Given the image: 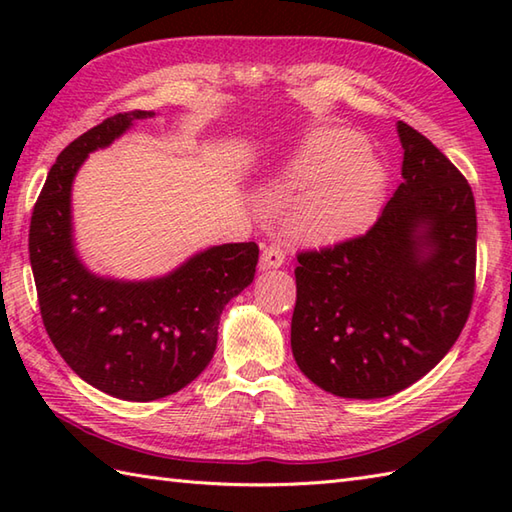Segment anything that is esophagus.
<instances>
[{"label": "esophagus", "instance_id": "obj_1", "mask_svg": "<svg viewBox=\"0 0 512 512\" xmlns=\"http://www.w3.org/2000/svg\"><path fill=\"white\" fill-rule=\"evenodd\" d=\"M286 262V253L279 244H270L262 250V259H259V268L270 270V268H279Z\"/></svg>", "mask_w": 512, "mask_h": 512}]
</instances>
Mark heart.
Masks as SVG:
<instances>
[{
    "label": "heart",
    "instance_id": "obj_1",
    "mask_svg": "<svg viewBox=\"0 0 512 512\" xmlns=\"http://www.w3.org/2000/svg\"><path fill=\"white\" fill-rule=\"evenodd\" d=\"M275 184L295 189L284 215L303 242L328 244L350 237L372 220L385 189L383 167L365 140L345 127L312 129L284 162Z\"/></svg>",
    "mask_w": 512,
    "mask_h": 512
}]
</instances>
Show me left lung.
Masks as SVG:
<instances>
[{
  "mask_svg": "<svg viewBox=\"0 0 512 512\" xmlns=\"http://www.w3.org/2000/svg\"><path fill=\"white\" fill-rule=\"evenodd\" d=\"M402 182L361 237L299 253L290 345L314 385L385 398L429 374L458 341L475 290L469 182L398 121Z\"/></svg>",
  "mask_w": 512,
  "mask_h": 512,
  "instance_id": "left-lung-1",
  "label": "left lung"
}]
</instances>
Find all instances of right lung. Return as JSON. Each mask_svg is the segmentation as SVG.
I'll return each mask as SVG.
<instances>
[{
	"label": "right lung",
	"mask_w": 512,
	"mask_h": 512,
	"mask_svg": "<svg viewBox=\"0 0 512 512\" xmlns=\"http://www.w3.org/2000/svg\"><path fill=\"white\" fill-rule=\"evenodd\" d=\"M154 112L105 118L65 147L30 220V266L50 341L85 383L114 398L176 394L211 363L224 306L253 284L255 242L200 250L169 275L125 281L94 275L72 237V182L92 151L110 147Z\"/></svg>",
	"instance_id": "right-lung-1"
}]
</instances>
